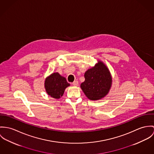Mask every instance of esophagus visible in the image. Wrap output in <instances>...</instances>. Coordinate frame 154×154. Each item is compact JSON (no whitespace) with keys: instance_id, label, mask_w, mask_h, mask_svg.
Instances as JSON below:
<instances>
[{"instance_id":"esophagus-1","label":"esophagus","mask_w":154,"mask_h":154,"mask_svg":"<svg viewBox=\"0 0 154 154\" xmlns=\"http://www.w3.org/2000/svg\"><path fill=\"white\" fill-rule=\"evenodd\" d=\"M72 84V85H74V86H78L79 85V82H78V81H74Z\"/></svg>"}]
</instances>
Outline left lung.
Masks as SVG:
<instances>
[{
    "instance_id": "left-lung-1",
    "label": "left lung",
    "mask_w": 154,
    "mask_h": 154,
    "mask_svg": "<svg viewBox=\"0 0 154 154\" xmlns=\"http://www.w3.org/2000/svg\"><path fill=\"white\" fill-rule=\"evenodd\" d=\"M85 81L80 85L88 99L97 100L105 97L109 93L112 83L110 71L100 61L85 74Z\"/></svg>"
}]
</instances>
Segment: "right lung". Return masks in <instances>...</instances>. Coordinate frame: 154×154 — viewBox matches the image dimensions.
<instances>
[{
	"label": "right lung",
	"instance_id": "add662e5",
	"mask_svg": "<svg viewBox=\"0 0 154 154\" xmlns=\"http://www.w3.org/2000/svg\"><path fill=\"white\" fill-rule=\"evenodd\" d=\"M44 85L47 94L54 99L62 97L65 89L70 85L66 79L58 72L52 73L47 77Z\"/></svg>",
	"mask_w": 154,
	"mask_h": 154
}]
</instances>
